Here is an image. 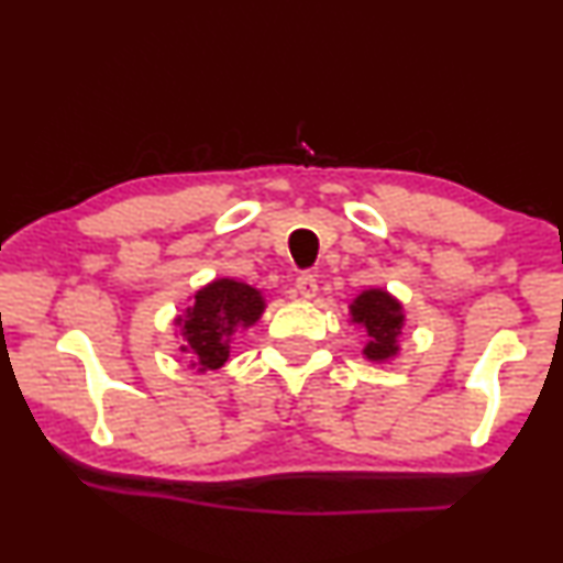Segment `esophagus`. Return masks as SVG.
I'll use <instances>...</instances> for the list:
<instances>
[{
    "instance_id": "34e87169",
    "label": "esophagus",
    "mask_w": 563,
    "mask_h": 563,
    "mask_svg": "<svg viewBox=\"0 0 563 563\" xmlns=\"http://www.w3.org/2000/svg\"><path fill=\"white\" fill-rule=\"evenodd\" d=\"M296 290H299L303 299H314L317 290H320V286H317V277L311 273H301L296 277Z\"/></svg>"
}]
</instances>
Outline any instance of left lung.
<instances>
[{
  "instance_id": "left-lung-1",
  "label": "left lung",
  "mask_w": 563,
  "mask_h": 563,
  "mask_svg": "<svg viewBox=\"0 0 563 563\" xmlns=\"http://www.w3.org/2000/svg\"><path fill=\"white\" fill-rule=\"evenodd\" d=\"M351 324L367 333V346H364V356L369 362H390L398 356V338L404 330V307L396 296H390L383 288H367L351 301L349 307Z\"/></svg>"
}]
</instances>
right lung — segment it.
Returning a JSON list of instances; mask_svg holds the SVG:
<instances>
[{"label":"right lung","instance_id":"add662e5","mask_svg":"<svg viewBox=\"0 0 563 563\" xmlns=\"http://www.w3.org/2000/svg\"><path fill=\"white\" fill-rule=\"evenodd\" d=\"M264 296L260 288L235 277H217L194 294L191 307L175 320L183 335V354L196 372L220 369L230 356L235 333L260 322Z\"/></svg>","mask_w":563,"mask_h":563}]
</instances>
